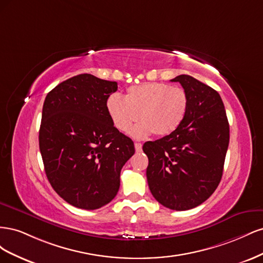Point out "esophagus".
Segmentation results:
<instances>
[{
	"mask_svg": "<svg viewBox=\"0 0 263 263\" xmlns=\"http://www.w3.org/2000/svg\"><path fill=\"white\" fill-rule=\"evenodd\" d=\"M135 149H136L137 153H140V151L142 150V145L140 144V142H135Z\"/></svg>",
	"mask_w": 263,
	"mask_h": 263,
	"instance_id": "34e87169",
	"label": "esophagus"
}]
</instances>
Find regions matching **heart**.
<instances>
[{"label":"heart","instance_id":"1","mask_svg":"<svg viewBox=\"0 0 263 263\" xmlns=\"http://www.w3.org/2000/svg\"><path fill=\"white\" fill-rule=\"evenodd\" d=\"M189 108L187 93L179 86L166 83L147 82L127 89L125 98L110 94L106 101L109 118L118 130L126 133L135 127L132 135L145 138L151 134L164 137L176 132Z\"/></svg>","mask_w":263,"mask_h":263}]
</instances>
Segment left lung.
Here are the masks:
<instances>
[{
  "label": "left lung",
  "mask_w": 263,
  "mask_h": 263,
  "mask_svg": "<svg viewBox=\"0 0 263 263\" xmlns=\"http://www.w3.org/2000/svg\"><path fill=\"white\" fill-rule=\"evenodd\" d=\"M187 93L189 108L179 128L142 150L149 159L147 181L161 205L186 211L201 205L217 189L229 144V124L217 91L181 74L171 80Z\"/></svg>",
  "instance_id": "8db88e82"
}]
</instances>
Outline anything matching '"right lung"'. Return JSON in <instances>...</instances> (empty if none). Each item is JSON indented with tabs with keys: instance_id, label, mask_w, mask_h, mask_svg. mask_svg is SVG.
<instances>
[{
	"instance_id": "obj_1",
	"label": "right lung",
	"mask_w": 263,
	"mask_h": 263,
	"mask_svg": "<svg viewBox=\"0 0 263 263\" xmlns=\"http://www.w3.org/2000/svg\"><path fill=\"white\" fill-rule=\"evenodd\" d=\"M117 82L89 73L61 82L45 99L39 149L52 189L67 203L98 210L119 189L133 140L114 127L106 101Z\"/></svg>"
}]
</instances>
